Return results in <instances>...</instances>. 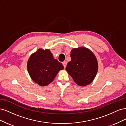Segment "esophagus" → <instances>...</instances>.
Segmentation results:
<instances>
[{"instance_id":"esophagus-1","label":"esophagus","mask_w":126,"mask_h":126,"mask_svg":"<svg viewBox=\"0 0 126 126\" xmlns=\"http://www.w3.org/2000/svg\"><path fill=\"white\" fill-rule=\"evenodd\" d=\"M63 66L64 68H65L66 67V66H67V62H63Z\"/></svg>"}]
</instances>
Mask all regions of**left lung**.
<instances>
[{
  "instance_id": "left-lung-1",
  "label": "left lung",
  "mask_w": 126,
  "mask_h": 126,
  "mask_svg": "<svg viewBox=\"0 0 126 126\" xmlns=\"http://www.w3.org/2000/svg\"><path fill=\"white\" fill-rule=\"evenodd\" d=\"M71 60L66 69L77 85L85 86L96 77L98 65L96 57L85 47L73 49L71 51Z\"/></svg>"
}]
</instances>
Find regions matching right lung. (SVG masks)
<instances>
[{
  "label": "right lung",
  "mask_w": 126,
  "mask_h": 126,
  "mask_svg": "<svg viewBox=\"0 0 126 126\" xmlns=\"http://www.w3.org/2000/svg\"><path fill=\"white\" fill-rule=\"evenodd\" d=\"M27 69L32 80L40 86H45L54 80L59 71L63 69V66L54 59L49 49H39L30 57Z\"/></svg>",
  "instance_id": "right-lung-1"
}]
</instances>
